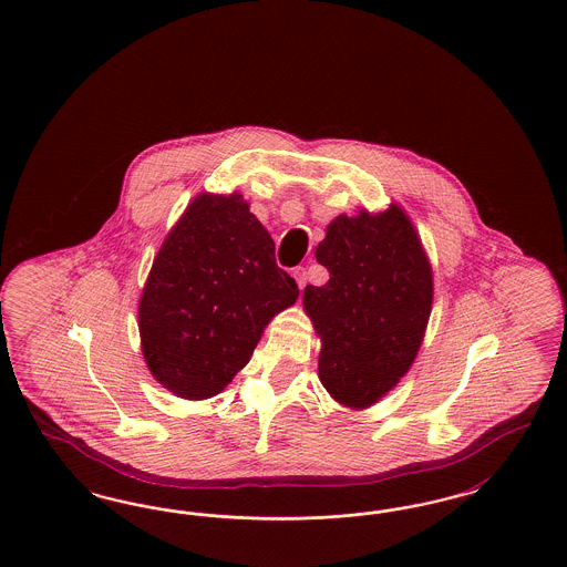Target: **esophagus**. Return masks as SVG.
<instances>
[{"label": "esophagus", "instance_id": "obj_1", "mask_svg": "<svg viewBox=\"0 0 567 567\" xmlns=\"http://www.w3.org/2000/svg\"><path fill=\"white\" fill-rule=\"evenodd\" d=\"M293 278H296L297 287L303 289L306 282H308V271H306V268H296L293 270Z\"/></svg>", "mask_w": 567, "mask_h": 567}]
</instances>
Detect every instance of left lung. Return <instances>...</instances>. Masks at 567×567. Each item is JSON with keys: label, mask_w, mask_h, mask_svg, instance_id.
<instances>
[{"label": "left lung", "mask_w": 567, "mask_h": 567, "mask_svg": "<svg viewBox=\"0 0 567 567\" xmlns=\"http://www.w3.org/2000/svg\"><path fill=\"white\" fill-rule=\"evenodd\" d=\"M317 261L323 287L303 289V310L321 338L319 378L351 410L384 398L410 370L423 344L433 274L423 243L398 204L382 213L336 216Z\"/></svg>", "instance_id": "1"}]
</instances>
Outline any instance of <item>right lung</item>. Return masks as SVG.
<instances>
[{
  "mask_svg": "<svg viewBox=\"0 0 567 567\" xmlns=\"http://www.w3.org/2000/svg\"><path fill=\"white\" fill-rule=\"evenodd\" d=\"M297 296L243 195L199 193L165 236L140 296L146 368L176 398H215Z\"/></svg>",
  "mask_w": 567,
  "mask_h": 567,
  "instance_id": "add662e5",
  "label": "right lung"
}]
</instances>
